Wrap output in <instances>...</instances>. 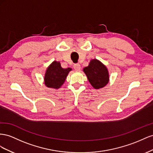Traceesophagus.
<instances>
[{
  "label": "esophagus",
  "mask_w": 153,
  "mask_h": 153,
  "mask_svg": "<svg viewBox=\"0 0 153 153\" xmlns=\"http://www.w3.org/2000/svg\"><path fill=\"white\" fill-rule=\"evenodd\" d=\"M74 68L76 71H79L81 70V65L79 63L74 64Z\"/></svg>",
  "instance_id": "1"
}]
</instances>
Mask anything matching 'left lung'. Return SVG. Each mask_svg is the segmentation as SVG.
<instances>
[{
    "instance_id": "obj_1",
    "label": "left lung",
    "mask_w": 153,
    "mask_h": 153,
    "mask_svg": "<svg viewBox=\"0 0 153 153\" xmlns=\"http://www.w3.org/2000/svg\"><path fill=\"white\" fill-rule=\"evenodd\" d=\"M91 85L95 89H99L105 86L109 82V73L105 65L100 61L91 59L88 67L83 68Z\"/></svg>"
}]
</instances>
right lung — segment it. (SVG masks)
<instances>
[{
  "mask_svg": "<svg viewBox=\"0 0 153 153\" xmlns=\"http://www.w3.org/2000/svg\"><path fill=\"white\" fill-rule=\"evenodd\" d=\"M71 71V68H63L59 62L54 61L46 70L44 77L45 86L52 88H59Z\"/></svg>",
  "mask_w": 153,
  "mask_h": 153,
  "instance_id": "1",
  "label": "right lung"
}]
</instances>
